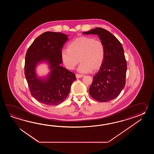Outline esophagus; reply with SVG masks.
Masks as SVG:
<instances>
[{
	"label": "esophagus",
	"mask_w": 154,
	"mask_h": 154,
	"mask_svg": "<svg viewBox=\"0 0 154 154\" xmlns=\"http://www.w3.org/2000/svg\"><path fill=\"white\" fill-rule=\"evenodd\" d=\"M83 76H84V75H82V74H76V78H80L83 77Z\"/></svg>",
	"instance_id": "obj_1"
}]
</instances>
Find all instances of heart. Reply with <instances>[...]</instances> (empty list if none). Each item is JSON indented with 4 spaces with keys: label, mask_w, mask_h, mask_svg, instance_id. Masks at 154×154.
Wrapping results in <instances>:
<instances>
[{
    "label": "heart",
    "mask_w": 154,
    "mask_h": 154,
    "mask_svg": "<svg viewBox=\"0 0 154 154\" xmlns=\"http://www.w3.org/2000/svg\"><path fill=\"white\" fill-rule=\"evenodd\" d=\"M105 57L103 43L88 36H81L74 39L68 45V49H63L60 52L62 61L67 69H74L80 61L81 63L78 71L84 73L100 69Z\"/></svg>",
    "instance_id": "heart-1"
}]
</instances>
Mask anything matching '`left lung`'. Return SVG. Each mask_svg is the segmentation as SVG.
Masks as SVG:
<instances>
[{
  "label": "left lung",
  "instance_id": "obj_1",
  "mask_svg": "<svg viewBox=\"0 0 154 154\" xmlns=\"http://www.w3.org/2000/svg\"><path fill=\"white\" fill-rule=\"evenodd\" d=\"M82 33L97 35L105 47L103 63L94 76L89 93L99 102H108L120 94L125 84L127 62L121 43L107 30L97 27Z\"/></svg>",
  "mask_w": 154,
  "mask_h": 154
}]
</instances>
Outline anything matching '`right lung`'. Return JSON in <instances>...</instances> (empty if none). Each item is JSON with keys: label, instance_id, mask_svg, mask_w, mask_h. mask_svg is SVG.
<instances>
[{"label": "right lung", "instance_id": "1", "mask_svg": "<svg viewBox=\"0 0 154 154\" xmlns=\"http://www.w3.org/2000/svg\"><path fill=\"white\" fill-rule=\"evenodd\" d=\"M68 40L62 33L46 32L36 38L26 52L25 75L31 95L43 104L59 105L68 96L76 80L74 73L60 66V52ZM46 63L50 70L47 75L38 76L36 66Z\"/></svg>", "mask_w": 154, "mask_h": 154}]
</instances>
